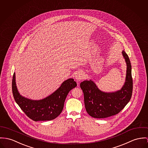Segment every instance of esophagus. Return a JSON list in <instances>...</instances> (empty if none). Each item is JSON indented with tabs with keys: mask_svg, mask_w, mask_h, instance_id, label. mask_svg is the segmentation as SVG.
I'll return each mask as SVG.
<instances>
[{
	"mask_svg": "<svg viewBox=\"0 0 148 148\" xmlns=\"http://www.w3.org/2000/svg\"><path fill=\"white\" fill-rule=\"evenodd\" d=\"M84 76H85V75H84V73H83V71H78V72L77 73L76 75H75V79H76V81H77V82H79V81H80L81 80L84 79Z\"/></svg>",
	"mask_w": 148,
	"mask_h": 148,
	"instance_id": "1",
	"label": "esophagus"
}]
</instances>
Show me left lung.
<instances>
[{
    "instance_id": "8db88e82",
    "label": "left lung",
    "mask_w": 148,
    "mask_h": 148,
    "mask_svg": "<svg viewBox=\"0 0 148 148\" xmlns=\"http://www.w3.org/2000/svg\"><path fill=\"white\" fill-rule=\"evenodd\" d=\"M127 70L124 85L119 90L105 92L101 91L92 80H84L80 86L83 92L84 101L87 113L95 118H105L119 113L130 101L132 93L133 81L130 58L122 51Z\"/></svg>"
}]
</instances>
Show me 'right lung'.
<instances>
[{"mask_svg":"<svg viewBox=\"0 0 148 148\" xmlns=\"http://www.w3.org/2000/svg\"><path fill=\"white\" fill-rule=\"evenodd\" d=\"M77 86L73 78L65 80L60 87L46 98L34 100L21 96L18 91L15 73L12 79V92L15 101L25 114L34 121H51L62 112L69 91Z\"/></svg>","mask_w":148,"mask_h":148,"instance_id":"add662e5","label":"right lung"}]
</instances>
